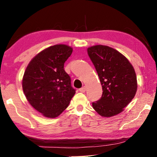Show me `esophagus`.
<instances>
[{"instance_id": "34e87169", "label": "esophagus", "mask_w": 157, "mask_h": 157, "mask_svg": "<svg viewBox=\"0 0 157 157\" xmlns=\"http://www.w3.org/2000/svg\"><path fill=\"white\" fill-rule=\"evenodd\" d=\"M79 92L84 93L85 92H86V87H81V88L79 89Z\"/></svg>"}]
</instances>
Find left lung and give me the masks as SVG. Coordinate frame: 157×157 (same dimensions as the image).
I'll use <instances>...</instances> for the list:
<instances>
[{"instance_id":"1","label":"left lung","mask_w":157,"mask_h":157,"mask_svg":"<svg viewBox=\"0 0 157 157\" xmlns=\"http://www.w3.org/2000/svg\"><path fill=\"white\" fill-rule=\"evenodd\" d=\"M87 53L99 77L103 94L92 107L101 116L119 114L133 99L137 90L136 76L128 60L116 49L95 45Z\"/></svg>"}]
</instances>
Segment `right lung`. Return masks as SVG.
<instances>
[{
    "label": "right lung",
    "instance_id": "add662e5",
    "mask_svg": "<svg viewBox=\"0 0 157 157\" xmlns=\"http://www.w3.org/2000/svg\"><path fill=\"white\" fill-rule=\"evenodd\" d=\"M71 53L72 48L66 45L49 47L30 61L24 73V94L30 105L46 117L61 114L76 93L64 70Z\"/></svg>",
    "mask_w": 157,
    "mask_h": 157
}]
</instances>
